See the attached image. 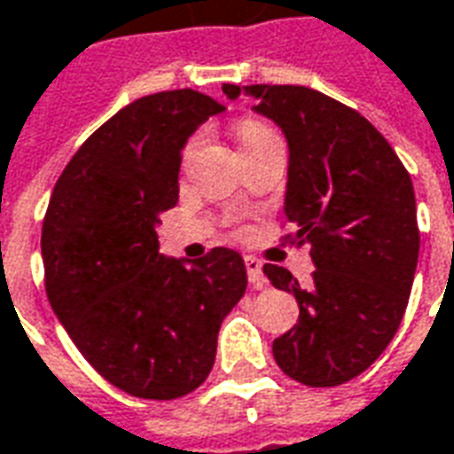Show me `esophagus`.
<instances>
[{"label": "esophagus", "instance_id": "1", "mask_svg": "<svg viewBox=\"0 0 454 454\" xmlns=\"http://www.w3.org/2000/svg\"><path fill=\"white\" fill-rule=\"evenodd\" d=\"M246 270H247V279H250V285L255 286V289L267 286V279L265 275H262V262H260L257 257H246Z\"/></svg>", "mask_w": 454, "mask_h": 454}]
</instances>
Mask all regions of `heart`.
<instances>
[{
    "instance_id": "1",
    "label": "heart",
    "mask_w": 454,
    "mask_h": 454,
    "mask_svg": "<svg viewBox=\"0 0 454 454\" xmlns=\"http://www.w3.org/2000/svg\"><path fill=\"white\" fill-rule=\"evenodd\" d=\"M236 136H238V143H240V150L246 148H255L260 143H265V140H272L277 138V133L267 123L257 119H246L238 123L236 129Z\"/></svg>"
}]
</instances>
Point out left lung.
Wrapping results in <instances>:
<instances>
[{
  "label": "left lung",
  "mask_w": 454,
  "mask_h": 454,
  "mask_svg": "<svg viewBox=\"0 0 454 454\" xmlns=\"http://www.w3.org/2000/svg\"><path fill=\"white\" fill-rule=\"evenodd\" d=\"M275 121L289 145L285 216L311 246L314 279L265 265L299 301V321L272 342L277 364L306 387H338L370 367L399 328L419 265L416 194L387 138L360 114L299 84H223Z\"/></svg>",
  "instance_id": "left-lung-1"
}]
</instances>
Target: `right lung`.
Segmentation results:
<instances>
[{
    "label": "right lung",
    "instance_id": "add662e5",
    "mask_svg": "<svg viewBox=\"0 0 454 454\" xmlns=\"http://www.w3.org/2000/svg\"><path fill=\"white\" fill-rule=\"evenodd\" d=\"M223 104L194 90L140 97L94 130L55 182L41 233L45 292L84 360L138 399L194 391L218 328L246 294L243 257L160 253L189 136Z\"/></svg>",
    "mask_w": 454,
    "mask_h": 454
}]
</instances>
